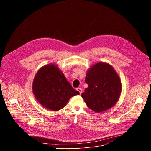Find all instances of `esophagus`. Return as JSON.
Masks as SVG:
<instances>
[{
    "label": "esophagus",
    "instance_id": "esophagus-1",
    "mask_svg": "<svg viewBox=\"0 0 151 151\" xmlns=\"http://www.w3.org/2000/svg\"><path fill=\"white\" fill-rule=\"evenodd\" d=\"M76 90L79 91V93L80 94H81V93H82V90L81 88H76Z\"/></svg>",
    "mask_w": 151,
    "mask_h": 151
}]
</instances>
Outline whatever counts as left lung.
I'll return each instance as SVG.
<instances>
[{
	"label": "left lung",
	"mask_w": 151,
	"mask_h": 151,
	"mask_svg": "<svg viewBox=\"0 0 151 151\" xmlns=\"http://www.w3.org/2000/svg\"><path fill=\"white\" fill-rule=\"evenodd\" d=\"M88 84L82 97L90 109L96 112L108 110L119 100L121 93L120 78L110 64L99 62L87 72Z\"/></svg>",
	"instance_id": "obj_1"
}]
</instances>
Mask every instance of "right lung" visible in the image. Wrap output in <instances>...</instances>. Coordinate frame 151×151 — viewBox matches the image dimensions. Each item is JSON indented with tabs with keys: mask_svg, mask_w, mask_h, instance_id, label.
Returning a JSON list of instances; mask_svg holds the SVG:
<instances>
[{
	"mask_svg": "<svg viewBox=\"0 0 151 151\" xmlns=\"http://www.w3.org/2000/svg\"><path fill=\"white\" fill-rule=\"evenodd\" d=\"M33 93L40 104L52 111L61 109L70 97L79 94L53 64L37 71L33 82Z\"/></svg>",
	"mask_w": 151,
	"mask_h": 151,
	"instance_id": "obj_1",
	"label": "right lung"
}]
</instances>
